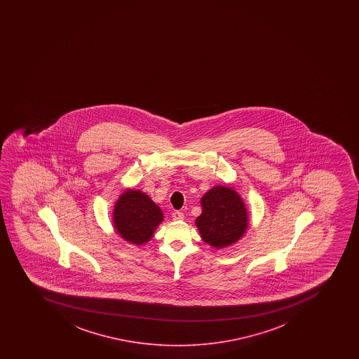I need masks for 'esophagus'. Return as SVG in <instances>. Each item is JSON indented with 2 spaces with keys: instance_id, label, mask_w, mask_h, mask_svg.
Returning a JSON list of instances; mask_svg holds the SVG:
<instances>
[{
  "instance_id": "obj_1",
  "label": "esophagus",
  "mask_w": 359,
  "mask_h": 359,
  "mask_svg": "<svg viewBox=\"0 0 359 359\" xmlns=\"http://www.w3.org/2000/svg\"><path fill=\"white\" fill-rule=\"evenodd\" d=\"M172 218L173 220H183L184 215H183L182 212H180V210H175L172 213Z\"/></svg>"
}]
</instances>
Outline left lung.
<instances>
[{
	"instance_id": "1",
	"label": "left lung",
	"mask_w": 359,
	"mask_h": 359,
	"mask_svg": "<svg viewBox=\"0 0 359 359\" xmlns=\"http://www.w3.org/2000/svg\"><path fill=\"white\" fill-rule=\"evenodd\" d=\"M196 219L201 237L212 247L224 248L238 241L247 230V210L242 198L227 187H215L201 198Z\"/></svg>"
}]
</instances>
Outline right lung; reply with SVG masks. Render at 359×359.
<instances>
[{
	"mask_svg": "<svg viewBox=\"0 0 359 359\" xmlns=\"http://www.w3.org/2000/svg\"><path fill=\"white\" fill-rule=\"evenodd\" d=\"M161 220V208L141 191L128 190L116 202V230L132 243L142 244L149 241Z\"/></svg>",
	"mask_w": 359,
	"mask_h": 359,
	"instance_id": "obj_1",
	"label": "right lung"
}]
</instances>
